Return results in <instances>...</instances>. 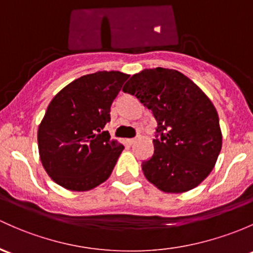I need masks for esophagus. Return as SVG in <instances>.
<instances>
[{"label":"esophagus","mask_w":253,"mask_h":253,"mask_svg":"<svg viewBox=\"0 0 253 253\" xmlns=\"http://www.w3.org/2000/svg\"><path fill=\"white\" fill-rule=\"evenodd\" d=\"M137 142V138L135 137V138H129V140H127V143H129L130 146H132V145H135V143Z\"/></svg>","instance_id":"obj_1"}]
</instances>
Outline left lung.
<instances>
[{"mask_svg": "<svg viewBox=\"0 0 253 253\" xmlns=\"http://www.w3.org/2000/svg\"><path fill=\"white\" fill-rule=\"evenodd\" d=\"M123 91L135 95L158 124L153 156L142 163L145 177L164 193L202 183L222 148L218 115L206 94L183 73L163 67L131 76Z\"/></svg>", "mask_w": 253, "mask_h": 253, "instance_id": "8db88e82", "label": "left lung"}]
</instances>
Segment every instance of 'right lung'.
Wrapping results in <instances>:
<instances>
[{"label": "right lung", "mask_w": 253, "mask_h": 253, "mask_svg": "<svg viewBox=\"0 0 253 253\" xmlns=\"http://www.w3.org/2000/svg\"><path fill=\"white\" fill-rule=\"evenodd\" d=\"M129 75L97 71L61 89L39 126L40 158L49 177L73 192L95 188L110 177L124 146L104 127L111 105Z\"/></svg>", "instance_id": "1"}]
</instances>
